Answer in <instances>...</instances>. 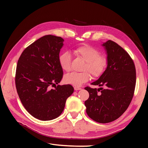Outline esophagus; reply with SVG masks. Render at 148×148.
Returning a JSON list of instances; mask_svg holds the SVG:
<instances>
[{
    "mask_svg": "<svg viewBox=\"0 0 148 148\" xmlns=\"http://www.w3.org/2000/svg\"><path fill=\"white\" fill-rule=\"evenodd\" d=\"M81 87H74V90L75 91H77V90H81Z\"/></svg>",
    "mask_w": 148,
    "mask_h": 148,
    "instance_id": "34e87169",
    "label": "esophagus"
}]
</instances>
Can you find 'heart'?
<instances>
[{"label":"heart","instance_id":"obj_1","mask_svg":"<svg viewBox=\"0 0 148 148\" xmlns=\"http://www.w3.org/2000/svg\"><path fill=\"white\" fill-rule=\"evenodd\" d=\"M74 53L82 58L86 64L84 65L82 72H71L64 77L66 84L79 87L88 81L90 75L89 71L93 76H99L103 73L106 68L108 61L103 56L100 55V51L95 47L84 45L76 47L74 50ZM59 62L61 69L64 71H69L71 69V55L68 51H64L59 57Z\"/></svg>","mask_w":148,"mask_h":148}]
</instances>
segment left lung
Masks as SVG:
<instances>
[{
	"mask_svg": "<svg viewBox=\"0 0 148 148\" xmlns=\"http://www.w3.org/2000/svg\"><path fill=\"white\" fill-rule=\"evenodd\" d=\"M108 64L99 78L91 83L98 89L87 87L89 93L85 101L86 112L94 121L106 123L117 119L126 111L132 101L136 85L134 62L124 49L112 40L102 43ZM104 86L106 89L100 87ZM101 91L99 94L97 91Z\"/></svg>",
	"mask_w": 148,
	"mask_h": 148,
	"instance_id": "obj_1",
	"label": "left lung"
}]
</instances>
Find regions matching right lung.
Masks as SVG:
<instances>
[{
  "mask_svg": "<svg viewBox=\"0 0 148 148\" xmlns=\"http://www.w3.org/2000/svg\"><path fill=\"white\" fill-rule=\"evenodd\" d=\"M63 42L61 37L42 36L25 48L17 62L16 86L19 99L27 111L42 121L58 117L74 92L71 85L56 86L63 75L59 62Z\"/></svg>",
  "mask_w": 148,
  "mask_h": 148,
  "instance_id": "obj_1",
  "label": "right lung"
}]
</instances>
